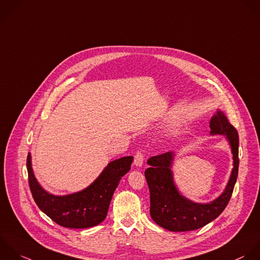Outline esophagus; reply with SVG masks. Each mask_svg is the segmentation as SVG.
I'll return each mask as SVG.
<instances>
[{
  "instance_id": "esophagus-1",
  "label": "esophagus",
  "mask_w": 260,
  "mask_h": 260,
  "mask_svg": "<svg viewBox=\"0 0 260 260\" xmlns=\"http://www.w3.org/2000/svg\"><path fill=\"white\" fill-rule=\"evenodd\" d=\"M134 164L137 167H142L143 166V164H144V156H143L142 152H137V154L135 155Z\"/></svg>"
}]
</instances>
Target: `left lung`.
Instances as JSON below:
<instances>
[{
	"label": "left lung",
	"instance_id": "8db88e82",
	"mask_svg": "<svg viewBox=\"0 0 260 260\" xmlns=\"http://www.w3.org/2000/svg\"><path fill=\"white\" fill-rule=\"evenodd\" d=\"M212 136H225L233 156V169L225 190L216 200L207 203H194L185 198L175 185L172 172L174 153L167 152L148 160L150 167L145 176L150 189V215L160 227L172 232H187L203 228L217 219L227 207L239 168V137L236 128L220 109L210 120Z\"/></svg>",
	"mask_w": 260,
	"mask_h": 260
}]
</instances>
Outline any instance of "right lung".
<instances>
[{"label":"right lung","instance_id":"obj_1","mask_svg":"<svg viewBox=\"0 0 260 260\" xmlns=\"http://www.w3.org/2000/svg\"><path fill=\"white\" fill-rule=\"evenodd\" d=\"M133 160V156H127L111 161L85 189L67 196H54L38 183L29 153L27 156L29 187L38 208L59 226L71 229L94 227L105 220L114 190L121 177L129 171Z\"/></svg>","mask_w":260,"mask_h":260}]
</instances>
